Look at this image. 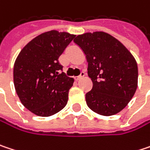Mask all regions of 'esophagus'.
Here are the masks:
<instances>
[{
	"instance_id": "1",
	"label": "esophagus",
	"mask_w": 150,
	"mask_h": 150,
	"mask_svg": "<svg viewBox=\"0 0 150 150\" xmlns=\"http://www.w3.org/2000/svg\"><path fill=\"white\" fill-rule=\"evenodd\" d=\"M84 75H85L84 72H81V73L80 74V75H79V76H76V77H75V81H79L80 79H81L82 77H84Z\"/></svg>"
}]
</instances>
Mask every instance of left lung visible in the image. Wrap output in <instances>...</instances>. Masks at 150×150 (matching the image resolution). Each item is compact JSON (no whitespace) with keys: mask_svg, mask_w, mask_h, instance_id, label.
I'll use <instances>...</instances> for the list:
<instances>
[{"mask_svg":"<svg viewBox=\"0 0 150 150\" xmlns=\"http://www.w3.org/2000/svg\"><path fill=\"white\" fill-rule=\"evenodd\" d=\"M74 42L88 62L93 88L86 102L94 112L112 116L122 111L137 88L138 69L132 54L121 42L104 32L78 35Z\"/></svg>","mask_w":150,"mask_h":150,"instance_id":"8db88e82","label":"left lung"}]
</instances>
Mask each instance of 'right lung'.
I'll return each mask as SVG.
<instances>
[{
  "label": "right lung",
  "mask_w": 150,
  "mask_h": 150,
  "mask_svg": "<svg viewBox=\"0 0 150 150\" xmlns=\"http://www.w3.org/2000/svg\"><path fill=\"white\" fill-rule=\"evenodd\" d=\"M75 35L52 30L37 36L21 50L13 66V83L23 105L35 115L49 117L65 107L74 79L58 58Z\"/></svg>",
  "instance_id": "right-lung-1"
}]
</instances>
